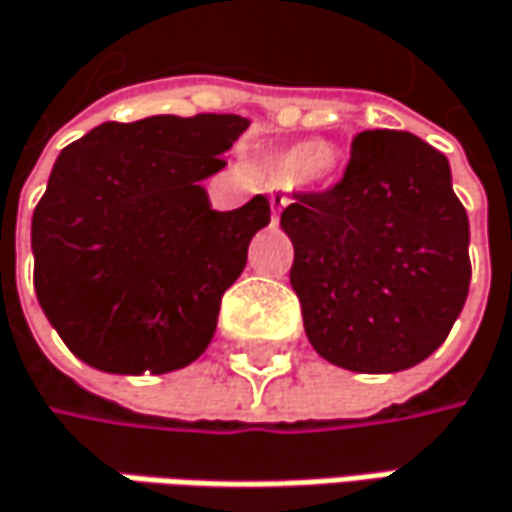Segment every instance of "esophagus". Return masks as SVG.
<instances>
[{
  "mask_svg": "<svg viewBox=\"0 0 512 512\" xmlns=\"http://www.w3.org/2000/svg\"><path fill=\"white\" fill-rule=\"evenodd\" d=\"M286 199L284 196H272V220H278V214L284 211Z\"/></svg>",
  "mask_w": 512,
  "mask_h": 512,
  "instance_id": "obj_1",
  "label": "esophagus"
}]
</instances>
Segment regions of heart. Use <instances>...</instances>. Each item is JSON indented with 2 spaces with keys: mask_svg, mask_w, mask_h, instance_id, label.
Wrapping results in <instances>:
<instances>
[{
  "mask_svg": "<svg viewBox=\"0 0 512 512\" xmlns=\"http://www.w3.org/2000/svg\"><path fill=\"white\" fill-rule=\"evenodd\" d=\"M336 153L327 141H298V144H289L284 150H278L269 165H266V173L281 182V185H301L307 179H327L333 176L336 170Z\"/></svg>",
  "mask_w": 512,
  "mask_h": 512,
  "instance_id": "1",
  "label": "heart"
}]
</instances>
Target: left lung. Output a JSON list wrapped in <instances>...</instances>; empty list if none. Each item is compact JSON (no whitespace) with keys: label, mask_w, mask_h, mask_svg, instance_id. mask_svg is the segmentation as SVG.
I'll return each mask as SVG.
<instances>
[{"label":"left lung","mask_w":512,"mask_h":512,"mask_svg":"<svg viewBox=\"0 0 512 512\" xmlns=\"http://www.w3.org/2000/svg\"><path fill=\"white\" fill-rule=\"evenodd\" d=\"M310 345L356 374L420 365L469 292V220L446 156L400 130L353 138L342 182L281 214Z\"/></svg>","instance_id":"1"}]
</instances>
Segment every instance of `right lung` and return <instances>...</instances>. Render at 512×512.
<instances>
[{
	"mask_svg": "<svg viewBox=\"0 0 512 512\" xmlns=\"http://www.w3.org/2000/svg\"><path fill=\"white\" fill-rule=\"evenodd\" d=\"M246 127L214 112L106 121L57 156L31 220L34 289L77 359L167 374L211 345L223 292L269 226L266 196L214 211L202 188Z\"/></svg>",
	"mask_w": 512,
	"mask_h": 512,
	"instance_id": "right-lung-1",
	"label": "right lung"
}]
</instances>
